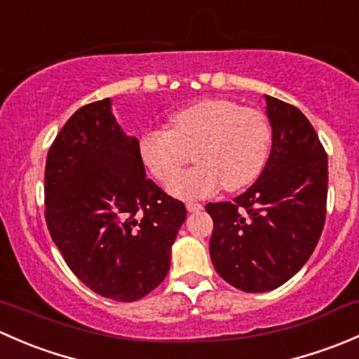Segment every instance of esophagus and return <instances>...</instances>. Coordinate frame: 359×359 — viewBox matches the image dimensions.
<instances>
[{"instance_id":"esophagus-1","label":"esophagus","mask_w":359,"mask_h":359,"mask_svg":"<svg viewBox=\"0 0 359 359\" xmlns=\"http://www.w3.org/2000/svg\"><path fill=\"white\" fill-rule=\"evenodd\" d=\"M186 208H187V212L189 213H196V212H201L203 210V205H200V203H187L186 205Z\"/></svg>"}]
</instances>
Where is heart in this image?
Segmentation results:
<instances>
[{
    "label": "heart",
    "instance_id": "1",
    "mask_svg": "<svg viewBox=\"0 0 359 359\" xmlns=\"http://www.w3.org/2000/svg\"><path fill=\"white\" fill-rule=\"evenodd\" d=\"M271 149V126L257 109L227 99H201L170 114V130H147L139 156L151 175L168 184L195 153L198 166L170 186L180 200L241 191L255 182Z\"/></svg>",
    "mask_w": 359,
    "mask_h": 359
}]
</instances>
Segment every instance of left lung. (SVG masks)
I'll return each instance as SVG.
<instances>
[{"label": "left lung", "mask_w": 359, "mask_h": 359, "mask_svg": "<svg viewBox=\"0 0 359 359\" xmlns=\"http://www.w3.org/2000/svg\"><path fill=\"white\" fill-rule=\"evenodd\" d=\"M264 99L273 146L262 173L233 201L206 205L213 267L248 293L274 290L299 273L327 215L328 159L318 133L297 107Z\"/></svg>", "instance_id": "obj_1"}]
</instances>
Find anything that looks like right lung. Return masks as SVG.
<instances>
[{
    "mask_svg": "<svg viewBox=\"0 0 359 359\" xmlns=\"http://www.w3.org/2000/svg\"><path fill=\"white\" fill-rule=\"evenodd\" d=\"M46 226L72 273L107 299L133 302L170 269L186 206L146 177L137 137L111 99L83 106L59 132L45 168Z\"/></svg>",
    "mask_w": 359,
    "mask_h": 359,
    "instance_id": "1",
    "label": "right lung"
}]
</instances>
